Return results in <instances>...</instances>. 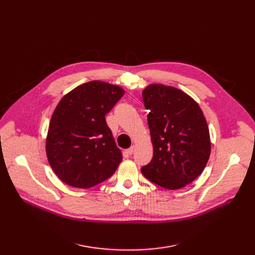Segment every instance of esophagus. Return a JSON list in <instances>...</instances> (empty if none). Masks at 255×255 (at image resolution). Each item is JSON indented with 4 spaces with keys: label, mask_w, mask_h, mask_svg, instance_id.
<instances>
[{
    "label": "esophagus",
    "mask_w": 255,
    "mask_h": 255,
    "mask_svg": "<svg viewBox=\"0 0 255 255\" xmlns=\"http://www.w3.org/2000/svg\"><path fill=\"white\" fill-rule=\"evenodd\" d=\"M126 152H127L128 155H132L133 152H134V146H131V148H129Z\"/></svg>",
    "instance_id": "1"
}]
</instances>
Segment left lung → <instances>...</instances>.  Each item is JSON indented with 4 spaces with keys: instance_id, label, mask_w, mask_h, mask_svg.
<instances>
[{
    "instance_id": "obj_1",
    "label": "left lung",
    "mask_w": 255,
    "mask_h": 255,
    "mask_svg": "<svg viewBox=\"0 0 255 255\" xmlns=\"http://www.w3.org/2000/svg\"><path fill=\"white\" fill-rule=\"evenodd\" d=\"M154 151L141 167L142 175L163 188L176 190L194 181L211 153L207 121L198 104L186 93L163 85L142 91Z\"/></svg>"
}]
</instances>
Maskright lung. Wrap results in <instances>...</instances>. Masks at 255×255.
I'll list each match as a JSON object with an SVG mask.
<instances>
[{"mask_svg":"<svg viewBox=\"0 0 255 255\" xmlns=\"http://www.w3.org/2000/svg\"><path fill=\"white\" fill-rule=\"evenodd\" d=\"M124 93L118 86L93 80L59 102L50 120L46 155L61 181L90 188L114 175L123 157L105 116Z\"/></svg>","mask_w":255,"mask_h":255,"instance_id":"obj_1","label":"right lung"}]
</instances>
